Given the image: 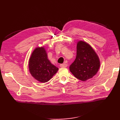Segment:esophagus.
Returning <instances> with one entry per match:
<instances>
[{
    "label": "esophagus",
    "instance_id": "obj_1",
    "mask_svg": "<svg viewBox=\"0 0 120 120\" xmlns=\"http://www.w3.org/2000/svg\"><path fill=\"white\" fill-rule=\"evenodd\" d=\"M60 66L61 67H62V68L67 67V64H60Z\"/></svg>",
    "mask_w": 120,
    "mask_h": 120
}]
</instances>
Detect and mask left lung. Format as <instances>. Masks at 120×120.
I'll return each mask as SVG.
<instances>
[{
    "label": "left lung",
    "mask_w": 120,
    "mask_h": 120,
    "mask_svg": "<svg viewBox=\"0 0 120 120\" xmlns=\"http://www.w3.org/2000/svg\"><path fill=\"white\" fill-rule=\"evenodd\" d=\"M99 67L98 56L93 49L86 42L79 41L76 59L69 67L71 72L78 79L86 81L96 74Z\"/></svg>",
    "instance_id": "1"
}]
</instances>
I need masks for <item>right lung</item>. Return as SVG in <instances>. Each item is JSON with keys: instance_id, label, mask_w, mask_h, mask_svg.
<instances>
[{"instance_id": "add662e5", "label": "right lung", "mask_w": 120, "mask_h": 120, "mask_svg": "<svg viewBox=\"0 0 120 120\" xmlns=\"http://www.w3.org/2000/svg\"><path fill=\"white\" fill-rule=\"evenodd\" d=\"M28 67L32 76L42 82H48L58 70V68L48 60L43 47H38L34 50L29 60Z\"/></svg>"}]
</instances>
